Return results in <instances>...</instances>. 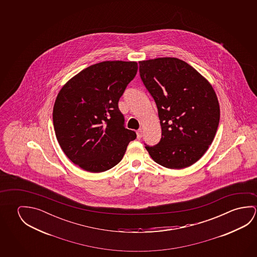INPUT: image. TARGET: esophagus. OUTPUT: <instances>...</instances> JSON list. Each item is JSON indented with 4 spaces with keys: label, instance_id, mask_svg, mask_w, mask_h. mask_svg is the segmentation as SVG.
Returning a JSON list of instances; mask_svg holds the SVG:
<instances>
[{
    "label": "esophagus",
    "instance_id": "34e87169",
    "mask_svg": "<svg viewBox=\"0 0 257 257\" xmlns=\"http://www.w3.org/2000/svg\"><path fill=\"white\" fill-rule=\"evenodd\" d=\"M142 136H143V131H142V129H139L137 131V139H141Z\"/></svg>",
    "mask_w": 257,
    "mask_h": 257
}]
</instances>
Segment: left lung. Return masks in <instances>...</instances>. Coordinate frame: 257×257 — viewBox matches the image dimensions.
<instances>
[{"mask_svg":"<svg viewBox=\"0 0 257 257\" xmlns=\"http://www.w3.org/2000/svg\"><path fill=\"white\" fill-rule=\"evenodd\" d=\"M139 64L141 79L155 100L162 132L160 143L145 148L165 168H187L206 152L219 126L214 89L182 60L162 57Z\"/></svg>","mask_w":257,"mask_h":257,"instance_id":"left-lung-1","label":"left lung"}]
</instances>
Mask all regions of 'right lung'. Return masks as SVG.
Segmentation results:
<instances>
[{"label": "right lung", "instance_id": "1", "mask_svg": "<svg viewBox=\"0 0 257 257\" xmlns=\"http://www.w3.org/2000/svg\"><path fill=\"white\" fill-rule=\"evenodd\" d=\"M137 70L136 62L96 63L58 93L53 110L56 139L65 155L86 171L112 169L136 138L135 132L124 127L118 101Z\"/></svg>", "mask_w": 257, "mask_h": 257}]
</instances>
